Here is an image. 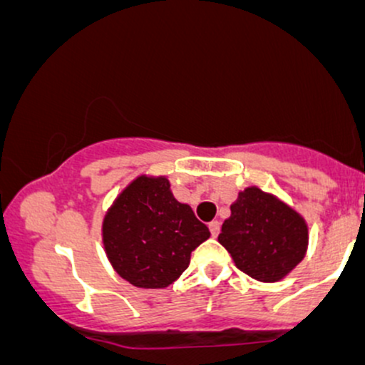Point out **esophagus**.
<instances>
[{
  "instance_id": "1",
  "label": "esophagus",
  "mask_w": 365,
  "mask_h": 365,
  "mask_svg": "<svg viewBox=\"0 0 365 365\" xmlns=\"http://www.w3.org/2000/svg\"><path fill=\"white\" fill-rule=\"evenodd\" d=\"M209 230H211L212 237H217V233H220V230H221V221H217V220L211 221V223H209Z\"/></svg>"
}]
</instances>
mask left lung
<instances>
[{
    "label": "left lung",
    "mask_w": 365,
    "mask_h": 365,
    "mask_svg": "<svg viewBox=\"0 0 365 365\" xmlns=\"http://www.w3.org/2000/svg\"><path fill=\"white\" fill-rule=\"evenodd\" d=\"M230 209L232 215L221 226L217 242L250 278L279 282L305 257L309 226L282 199L259 187H247Z\"/></svg>",
    "instance_id": "left-lung-1"
}]
</instances>
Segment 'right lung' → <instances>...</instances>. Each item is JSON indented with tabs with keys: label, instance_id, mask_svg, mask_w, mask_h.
<instances>
[{
	"label": "right lung",
	"instance_id": "obj_1",
	"mask_svg": "<svg viewBox=\"0 0 365 365\" xmlns=\"http://www.w3.org/2000/svg\"><path fill=\"white\" fill-rule=\"evenodd\" d=\"M211 237L166 177L140 175L113 200L103 220V245L113 269L133 287L166 288L190 254Z\"/></svg>",
	"mask_w": 365,
	"mask_h": 365
}]
</instances>
